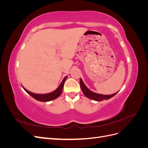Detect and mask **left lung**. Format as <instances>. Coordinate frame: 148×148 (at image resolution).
<instances>
[{"instance_id":"left-lung-1","label":"left lung","mask_w":148,"mask_h":148,"mask_svg":"<svg viewBox=\"0 0 148 148\" xmlns=\"http://www.w3.org/2000/svg\"><path fill=\"white\" fill-rule=\"evenodd\" d=\"M79 84H80V87H81L82 90L84 95L87 97L89 98V99H91L92 100H95L96 101H101L102 100H105V99L107 100V99H110V98L112 97L113 96H114L117 93V92H116V93L113 94V95H100V94L93 92L89 90V89H88V88L85 86V84L83 82V80L82 79H80Z\"/></svg>"}]
</instances>
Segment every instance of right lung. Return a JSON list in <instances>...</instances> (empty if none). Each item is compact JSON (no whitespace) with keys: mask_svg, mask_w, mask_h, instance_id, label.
<instances>
[{"mask_svg":"<svg viewBox=\"0 0 148 148\" xmlns=\"http://www.w3.org/2000/svg\"><path fill=\"white\" fill-rule=\"evenodd\" d=\"M66 78V77H65L64 78L63 81H62V82L60 84V86L57 88L56 90H55L54 91H53L51 93L45 94V95H39V94H34L33 92H31L29 91L26 90L25 88H23H23L26 92L28 93L31 96H32L33 98H34L35 99H36L39 101H42V102L50 101L53 99H56V98H57L61 95L62 90H63L64 85V83L65 82Z\"/></svg>","mask_w":148,"mask_h":148,"instance_id":"add662e5","label":"right lung"}]
</instances>
